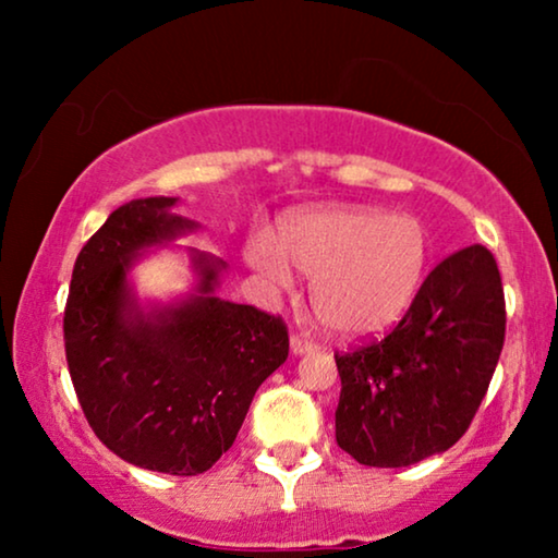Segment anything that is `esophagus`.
<instances>
[{"instance_id": "esophagus-1", "label": "esophagus", "mask_w": 558, "mask_h": 558, "mask_svg": "<svg viewBox=\"0 0 558 558\" xmlns=\"http://www.w3.org/2000/svg\"><path fill=\"white\" fill-rule=\"evenodd\" d=\"M292 353L294 355H302V353H310V350L317 348V342H312L310 338H304V335H292Z\"/></svg>"}]
</instances>
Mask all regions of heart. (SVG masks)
I'll return each mask as SVG.
<instances>
[{
    "label": "heart",
    "mask_w": 558,
    "mask_h": 558,
    "mask_svg": "<svg viewBox=\"0 0 558 558\" xmlns=\"http://www.w3.org/2000/svg\"><path fill=\"white\" fill-rule=\"evenodd\" d=\"M281 251L312 277V307L332 332L373 335L411 307L429 269V231L409 213L378 208H315L281 226ZM251 262L271 284L289 287L287 264L256 239Z\"/></svg>",
    "instance_id": "b5f03b06"
}]
</instances>
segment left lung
Here are the masks:
<instances>
[{
    "mask_svg": "<svg viewBox=\"0 0 558 558\" xmlns=\"http://www.w3.org/2000/svg\"><path fill=\"white\" fill-rule=\"evenodd\" d=\"M506 342V294L485 246L434 266L384 338L335 353V439L368 468H407L470 429Z\"/></svg>",
    "mask_w": 558,
    "mask_h": 558,
    "instance_id": "left-lung-1",
    "label": "left lung"
}]
</instances>
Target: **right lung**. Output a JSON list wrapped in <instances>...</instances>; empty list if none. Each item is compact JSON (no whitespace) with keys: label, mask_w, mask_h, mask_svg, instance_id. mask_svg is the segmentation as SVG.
<instances>
[{"label":"right lung","mask_w":558,"mask_h":558,"mask_svg":"<svg viewBox=\"0 0 558 558\" xmlns=\"http://www.w3.org/2000/svg\"><path fill=\"white\" fill-rule=\"evenodd\" d=\"M172 205L132 201L90 235L73 266L63 340L96 437L136 468L193 477L231 449L256 388L287 361L289 332L279 315L213 296L218 264L205 256L201 296L151 317L132 310V256L195 226Z\"/></svg>","instance_id":"1"}]
</instances>
